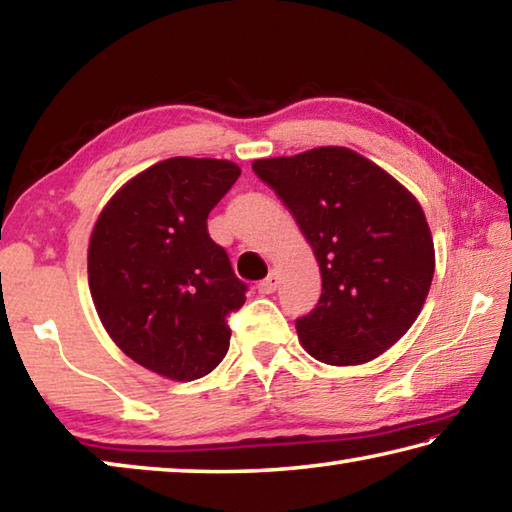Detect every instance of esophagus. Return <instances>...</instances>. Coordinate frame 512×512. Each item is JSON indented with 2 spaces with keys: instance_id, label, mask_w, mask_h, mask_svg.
<instances>
[{
  "instance_id": "34e87169",
  "label": "esophagus",
  "mask_w": 512,
  "mask_h": 512,
  "mask_svg": "<svg viewBox=\"0 0 512 512\" xmlns=\"http://www.w3.org/2000/svg\"><path fill=\"white\" fill-rule=\"evenodd\" d=\"M277 287H280V275H277V273H271V275H268L266 277V280H262V282H259V293H266V296H268V293H275L277 291Z\"/></svg>"
}]
</instances>
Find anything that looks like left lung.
Returning <instances> with one entry per match:
<instances>
[{"mask_svg": "<svg viewBox=\"0 0 512 512\" xmlns=\"http://www.w3.org/2000/svg\"><path fill=\"white\" fill-rule=\"evenodd\" d=\"M253 171L296 216L320 266L318 305L296 320L302 348L329 366H359L400 341L436 268L418 198L345 146L255 160Z\"/></svg>", "mask_w": 512, "mask_h": 512, "instance_id": "8db88e82", "label": "left lung"}]
</instances>
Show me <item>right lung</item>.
Here are the masks:
<instances>
[{
	"mask_svg": "<svg viewBox=\"0 0 512 512\" xmlns=\"http://www.w3.org/2000/svg\"><path fill=\"white\" fill-rule=\"evenodd\" d=\"M230 160L169 158L137 173L103 207L88 282L117 348L173 381L205 377L230 345L228 316L246 284L207 235V214L237 183Z\"/></svg>",
	"mask_w": 512,
	"mask_h": 512,
	"instance_id": "add662e5",
	"label": "right lung"
}]
</instances>
